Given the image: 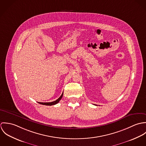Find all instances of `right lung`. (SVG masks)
<instances>
[{
    "label": "right lung",
    "mask_w": 146,
    "mask_h": 146,
    "mask_svg": "<svg viewBox=\"0 0 146 146\" xmlns=\"http://www.w3.org/2000/svg\"><path fill=\"white\" fill-rule=\"evenodd\" d=\"M63 94V92L62 94H61V96L60 97V98H58L57 100H56L55 101H53V102H38L39 104H42V105H46V106H52V105H54V104H58L60 101L61 100V98H62Z\"/></svg>",
    "instance_id": "add662e5"
}]
</instances>
